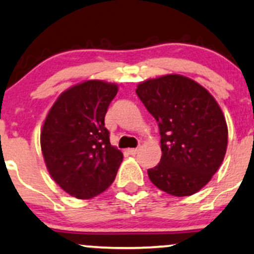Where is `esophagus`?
Listing matches in <instances>:
<instances>
[{"instance_id": "obj_1", "label": "esophagus", "mask_w": 254, "mask_h": 254, "mask_svg": "<svg viewBox=\"0 0 254 254\" xmlns=\"http://www.w3.org/2000/svg\"><path fill=\"white\" fill-rule=\"evenodd\" d=\"M139 149L138 148H133V149H127V152H129L130 155H136L137 152H138Z\"/></svg>"}]
</instances>
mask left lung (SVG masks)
<instances>
[{
	"label": "left lung",
	"instance_id": "1",
	"mask_svg": "<svg viewBox=\"0 0 254 254\" xmlns=\"http://www.w3.org/2000/svg\"><path fill=\"white\" fill-rule=\"evenodd\" d=\"M137 96L158 123L162 157L150 181L174 196L197 193L218 172L228 129L214 97L193 79L167 74L137 85Z\"/></svg>",
	"mask_w": 254,
	"mask_h": 254
}]
</instances>
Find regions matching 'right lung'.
I'll list each match as a JSON object with an SVG mask.
<instances>
[{"label":"right lung","instance_id":"add662e5","mask_svg":"<svg viewBox=\"0 0 254 254\" xmlns=\"http://www.w3.org/2000/svg\"><path fill=\"white\" fill-rule=\"evenodd\" d=\"M118 85L85 80L67 88L53 104L40 143L52 179L67 194L88 200L115 181L123 152L111 145L104 118Z\"/></svg>","mask_w":254,"mask_h":254}]
</instances>
